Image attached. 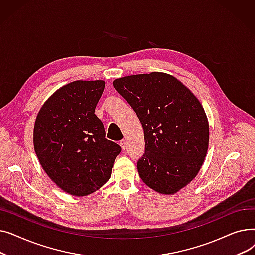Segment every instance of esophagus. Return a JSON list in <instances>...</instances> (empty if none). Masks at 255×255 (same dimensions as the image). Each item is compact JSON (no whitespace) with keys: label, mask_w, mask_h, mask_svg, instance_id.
<instances>
[{"label":"esophagus","mask_w":255,"mask_h":255,"mask_svg":"<svg viewBox=\"0 0 255 255\" xmlns=\"http://www.w3.org/2000/svg\"><path fill=\"white\" fill-rule=\"evenodd\" d=\"M120 145L121 148H122V150H125L127 148V143H126V140L125 139H122L120 141Z\"/></svg>","instance_id":"obj_1"}]
</instances>
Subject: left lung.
Returning a JSON list of instances; mask_svg holds the SVG:
<instances>
[{
	"mask_svg": "<svg viewBox=\"0 0 255 255\" xmlns=\"http://www.w3.org/2000/svg\"><path fill=\"white\" fill-rule=\"evenodd\" d=\"M113 85L143 128L140 179L161 194L178 192L195 178L207 155L209 123L203 105L179 79L162 72L124 76Z\"/></svg>",
	"mask_w": 255,
	"mask_h": 255,
	"instance_id": "obj_1",
	"label": "left lung"
}]
</instances>
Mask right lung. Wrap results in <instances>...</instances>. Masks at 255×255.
I'll return each instance as SVG.
<instances>
[{"mask_svg": "<svg viewBox=\"0 0 255 255\" xmlns=\"http://www.w3.org/2000/svg\"><path fill=\"white\" fill-rule=\"evenodd\" d=\"M103 80H75L56 91L39 111L34 149L46 175L62 190L85 196L112 175L121 146L105 138L95 115Z\"/></svg>", "mask_w": 255, "mask_h": 255, "instance_id": "obj_1", "label": "right lung"}]
</instances>
